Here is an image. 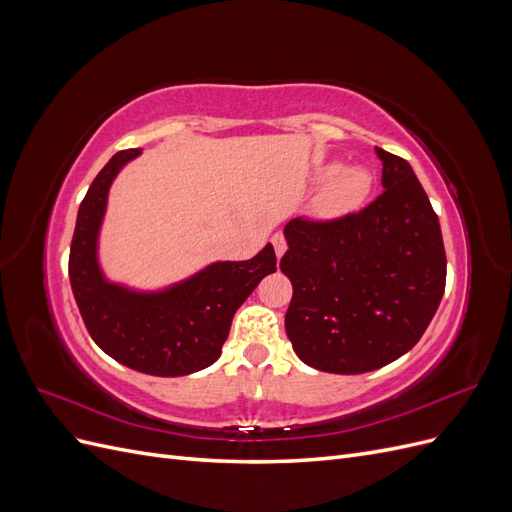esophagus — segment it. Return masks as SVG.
Listing matches in <instances>:
<instances>
[{
  "label": "esophagus",
  "mask_w": 512,
  "mask_h": 512,
  "mask_svg": "<svg viewBox=\"0 0 512 512\" xmlns=\"http://www.w3.org/2000/svg\"><path fill=\"white\" fill-rule=\"evenodd\" d=\"M273 247H275V254H277V258H282L284 256V252H286V239H284V235H280V232H277V235H273Z\"/></svg>",
  "instance_id": "esophagus-1"
}]
</instances>
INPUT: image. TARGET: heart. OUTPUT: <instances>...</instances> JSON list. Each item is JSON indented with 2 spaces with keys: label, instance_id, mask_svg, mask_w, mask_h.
Returning a JSON list of instances; mask_svg holds the SVG:
<instances>
[{
  "label": "heart",
  "instance_id": "b5f03b06",
  "mask_svg": "<svg viewBox=\"0 0 512 512\" xmlns=\"http://www.w3.org/2000/svg\"><path fill=\"white\" fill-rule=\"evenodd\" d=\"M318 181L327 183L322 194V207L331 215H344L363 207L374 177L361 166H346L342 162H329L318 168Z\"/></svg>",
  "mask_w": 512,
  "mask_h": 512
}]
</instances>
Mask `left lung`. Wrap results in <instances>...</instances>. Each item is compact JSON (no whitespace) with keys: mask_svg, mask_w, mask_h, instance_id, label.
Masks as SVG:
<instances>
[{"mask_svg":"<svg viewBox=\"0 0 512 512\" xmlns=\"http://www.w3.org/2000/svg\"><path fill=\"white\" fill-rule=\"evenodd\" d=\"M384 192L335 222L294 218L280 262L292 282L286 333L299 359L329 374H365L404 356L442 301L438 215L412 166L376 147Z\"/></svg>","mask_w":512,"mask_h":512,"instance_id":"8db88e82","label":"left lung"}]
</instances>
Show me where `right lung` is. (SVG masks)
<instances>
[{
    "label": "right lung",
    "instance_id": "obj_1",
    "mask_svg": "<svg viewBox=\"0 0 512 512\" xmlns=\"http://www.w3.org/2000/svg\"><path fill=\"white\" fill-rule=\"evenodd\" d=\"M138 156L141 149L115 153L89 185L76 215L70 284L89 335L111 359L149 376H188L220 359L232 316L277 260L267 243L250 260H215L162 288L111 280L100 262L108 192Z\"/></svg>",
    "mask_w": 512,
    "mask_h": 512
}]
</instances>
